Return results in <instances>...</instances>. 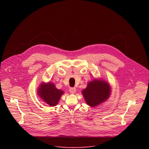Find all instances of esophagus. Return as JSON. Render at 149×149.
I'll return each mask as SVG.
<instances>
[{"instance_id": "esophagus-1", "label": "esophagus", "mask_w": 149, "mask_h": 149, "mask_svg": "<svg viewBox=\"0 0 149 149\" xmlns=\"http://www.w3.org/2000/svg\"><path fill=\"white\" fill-rule=\"evenodd\" d=\"M69 91H70V92L71 94H74L75 93V91H76V88H74V87H71V88H70Z\"/></svg>"}]
</instances>
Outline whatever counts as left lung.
<instances>
[{"label":"left lung","instance_id":"1","mask_svg":"<svg viewBox=\"0 0 149 149\" xmlns=\"http://www.w3.org/2000/svg\"><path fill=\"white\" fill-rule=\"evenodd\" d=\"M82 93L87 104L91 107H95L109 97L110 87L107 82L95 79L90 82Z\"/></svg>","mask_w":149,"mask_h":149}]
</instances>
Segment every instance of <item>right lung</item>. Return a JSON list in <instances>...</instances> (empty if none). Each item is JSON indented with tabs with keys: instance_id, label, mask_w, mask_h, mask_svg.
<instances>
[{
	"instance_id": "add662e5",
	"label": "right lung",
	"mask_w": 149,
	"mask_h": 149,
	"mask_svg": "<svg viewBox=\"0 0 149 149\" xmlns=\"http://www.w3.org/2000/svg\"><path fill=\"white\" fill-rule=\"evenodd\" d=\"M38 95L50 106L56 105L63 94L62 90L56 88L53 83H42L38 89Z\"/></svg>"
}]
</instances>
